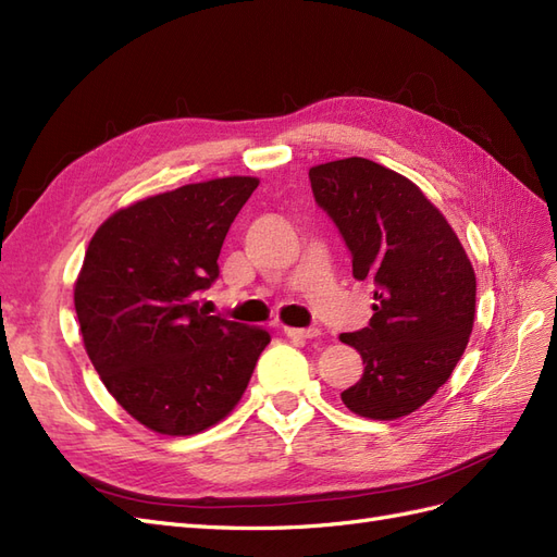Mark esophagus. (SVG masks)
<instances>
[{
	"mask_svg": "<svg viewBox=\"0 0 557 557\" xmlns=\"http://www.w3.org/2000/svg\"><path fill=\"white\" fill-rule=\"evenodd\" d=\"M284 334L294 341H308V338H315L318 330H298V326H284Z\"/></svg>",
	"mask_w": 557,
	"mask_h": 557,
	"instance_id": "1",
	"label": "esophagus"
}]
</instances>
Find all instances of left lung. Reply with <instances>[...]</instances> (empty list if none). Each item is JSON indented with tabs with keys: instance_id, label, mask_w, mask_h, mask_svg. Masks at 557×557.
Segmentation results:
<instances>
[{
	"instance_id": "obj_1",
	"label": "left lung",
	"mask_w": 557,
	"mask_h": 557,
	"mask_svg": "<svg viewBox=\"0 0 557 557\" xmlns=\"http://www.w3.org/2000/svg\"><path fill=\"white\" fill-rule=\"evenodd\" d=\"M308 176L352 253V277L376 287L369 324L338 336L364 362L341 400L364 419L407 417L461 360L475 320V270L440 209L397 171L346 157Z\"/></svg>"
}]
</instances>
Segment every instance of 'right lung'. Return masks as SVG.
Masks as SVG:
<instances>
[{
	"label": "right lung",
	"mask_w": 557,
	"mask_h": 557,
	"mask_svg": "<svg viewBox=\"0 0 557 557\" xmlns=\"http://www.w3.org/2000/svg\"><path fill=\"white\" fill-rule=\"evenodd\" d=\"M256 185L225 176L146 197L106 219L84 253V348L108 393L154 433L195 435L225 419L270 344L261 326L209 315L197 301Z\"/></svg>",
	"instance_id": "1"
}]
</instances>
